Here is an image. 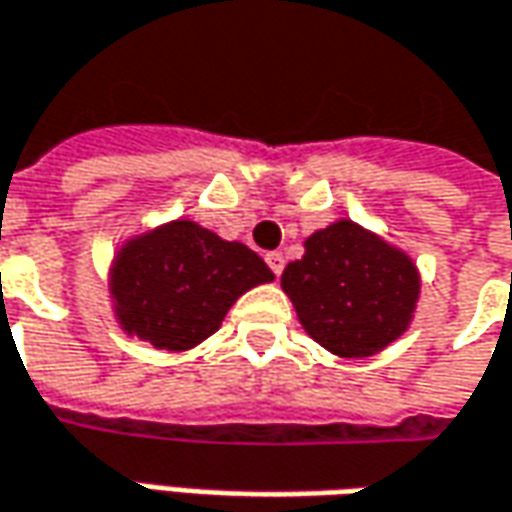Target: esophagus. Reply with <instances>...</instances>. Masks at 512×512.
I'll list each match as a JSON object with an SVG mask.
<instances>
[{"label": "esophagus", "instance_id": "34e87169", "mask_svg": "<svg viewBox=\"0 0 512 512\" xmlns=\"http://www.w3.org/2000/svg\"><path fill=\"white\" fill-rule=\"evenodd\" d=\"M266 263H269V269H272L274 274H280L283 272V263H286V260H283L280 252H269V255H266Z\"/></svg>", "mask_w": 512, "mask_h": 512}]
</instances>
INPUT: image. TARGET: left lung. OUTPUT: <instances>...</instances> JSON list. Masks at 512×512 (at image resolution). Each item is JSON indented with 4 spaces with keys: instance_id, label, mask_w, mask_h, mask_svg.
<instances>
[{
    "instance_id": "1",
    "label": "left lung",
    "mask_w": 512,
    "mask_h": 512,
    "mask_svg": "<svg viewBox=\"0 0 512 512\" xmlns=\"http://www.w3.org/2000/svg\"><path fill=\"white\" fill-rule=\"evenodd\" d=\"M303 246L306 255L283 269L280 286L314 343L362 360L411 328L422 277L408 252L348 218L317 229Z\"/></svg>"
}]
</instances>
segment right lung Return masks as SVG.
Segmentation results:
<instances>
[{"label":"right lung","instance_id":"right-lung-1","mask_svg":"<svg viewBox=\"0 0 512 512\" xmlns=\"http://www.w3.org/2000/svg\"><path fill=\"white\" fill-rule=\"evenodd\" d=\"M272 280V269L249 246L175 218L118 246L107 291L127 337L181 354L221 328L240 294Z\"/></svg>","mask_w":512,"mask_h":512}]
</instances>
